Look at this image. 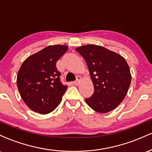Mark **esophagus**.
Returning <instances> with one entry per match:
<instances>
[{"label": "esophagus", "mask_w": 152, "mask_h": 152, "mask_svg": "<svg viewBox=\"0 0 152 152\" xmlns=\"http://www.w3.org/2000/svg\"><path fill=\"white\" fill-rule=\"evenodd\" d=\"M80 81H81V77H80V76H78L76 81L74 82V84L75 85V86H78V85L79 84Z\"/></svg>", "instance_id": "obj_1"}]
</instances>
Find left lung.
I'll list each match as a JSON object with an SVG mask.
<instances>
[{"label": "left lung", "instance_id": "obj_1", "mask_svg": "<svg viewBox=\"0 0 152 152\" xmlns=\"http://www.w3.org/2000/svg\"><path fill=\"white\" fill-rule=\"evenodd\" d=\"M86 61L94 93L86 99L95 111L106 114L116 109L126 96L132 75L125 58L101 46L88 44L76 48Z\"/></svg>", "mask_w": 152, "mask_h": 152}]
</instances>
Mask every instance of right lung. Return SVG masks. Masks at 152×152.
Instances as JSON below:
<instances>
[{"label": "right lung", "mask_w": 152, "mask_h": 152, "mask_svg": "<svg viewBox=\"0 0 152 152\" xmlns=\"http://www.w3.org/2000/svg\"><path fill=\"white\" fill-rule=\"evenodd\" d=\"M65 45L48 46L28 57L19 69L17 86L29 109L41 114L53 111L68 86L60 81L56 62L67 51Z\"/></svg>", "instance_id": "add662e5"}]
</instances>
